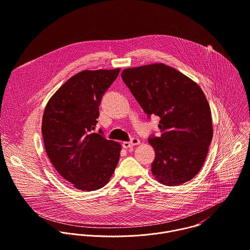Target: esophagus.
Wrapping results in <instances>:
<instances>
[{"mask_svg": "<svg viewBox=\"0 0 250 250\" xmlns=\"http://www.w3.org/2000/svg\"><path fill=\"white\" fill-rule=\"evenodd\" d=\"M140 140L139 139H132V141L130 142H124L123 143V147L124 148H130V147H133L135 146H138L140 145Z\"/></svg>", "mask_w": 250, "mask_h": 250, "instance_id": "obj_1", "label": "esophagus"}]
</instances>
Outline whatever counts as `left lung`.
I'll return each instance as SVG.
<instances>
[{"label":"left lung","mask_w":250,"mask_h":250,"mask_svg":"<svg viewBox=\"0 0 250 250\" xmlns=\"http://www.w3.org/2000/svg\"><path fill=\"white\" fill-rule=\"evenodd\" d=\"M148 116L158 115L162 135L150 138L153 176L176 186L192 179L204 165L212 140L208 102L194 81L163 63L128 68L121 74Z\"/></svg>","instance_id":"obj_1"}]
</instances>
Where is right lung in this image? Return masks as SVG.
<instances>
[{"instance_id":"right-lung-1","label":"right lung","mask_w":250,"mask_h":250,"mask_svg":"<svg viewBox=\"0 0 250 250\" xmlns=\"http://www.w3.org/2000/svg\"><path fill=\"white\" fill-rule=\"evenodd\" d=\"M119 72V68L84 70L63 84L45 105L42 134L46 154L59 174L79 190L104 187L118 164L121 145L94 130L101 99Z\"/></svg>"}]
</instances>
